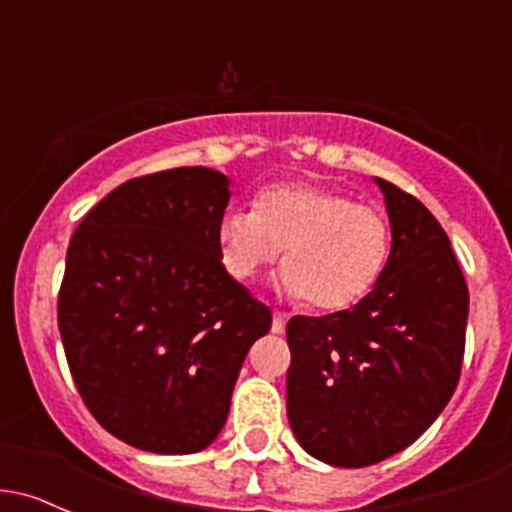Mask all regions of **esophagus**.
<instances>
[{"label":"esophagus","instance_id":"34e87169","mask_svg":"<svg viewBox=\"0 0 512 512\" xmlns=\"http://www.w3.org/2000/svg\"><path fill=\"white\" fill-rule=\"evenodd\" d=\"M287 319H289L287 311H274V314H272V331L274 333H284V328H287Z\"/></svg>","mask_w":512,"mask_h":512}]
</instances>
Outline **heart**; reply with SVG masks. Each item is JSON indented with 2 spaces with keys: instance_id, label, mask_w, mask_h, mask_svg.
<instances>
[{
  "instance_id": "heart-1",
  "label": "heart",
  "mask_w": 512,
  "mask_h": 512,
  "mask_svg": "<svg viewBox=\"0 0 512 512\" xmlns=\"http://www.w3.org/2000/svg\"><path fill=\"white\" fill-rule=\"evenodd\" d=\"M215 240L220 265L235 282L277 265L284 247L282 284L324 314L368 297L390 255L383 213L319 184L270 186L255 211L225 213Z\"/></svg>"
}]
</instances>
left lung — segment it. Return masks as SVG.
<instances>
[{
	"label": "left lung",
	"mask_w": 512,
	"mask_h": 512,
	"mask_svg": "<svg viewBox=\"0 0 512 512\" xmlns=\"http://www.w3.org/2000/svg\"><path fill=\"white\" fill-rule=\"evenodd\" d=\"M392 250L353 309L292 316L287 417L314 459L363 469L407 449L454 395L469 287L451 242L412 193L385 179Z\"/></svg>",
	"instance_id": "obj_1"
}]
</instances>
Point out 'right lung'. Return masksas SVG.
<instances>
[{"instance_id": "1", "label": "right lung", "mask_w": 512, "mask_h": 512, "mask_svg": "<svg viewBox=\"0 0 512 512\" xmlns=\"http://www.w3.org/2000/svg\"><path fill=\"white\" fill-rule=\"evenodd\" d=\"M228 179L181 166L129 179L75 228L58 328L90 414L129 446L196 454L218 437L272 311L223 270Z\"/></svg>"}]
</instances>
